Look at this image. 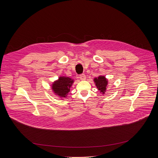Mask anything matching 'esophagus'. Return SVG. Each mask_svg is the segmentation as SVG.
<instances>
[{"instance_id":"1","label":"esophagus","mask_w":158,"mask_h":158,"mask_svg":"<svg viewBox=\"0 0 158 158\" xmlns=\"http://www.w3.org/2000/svg\"><path fill=\"white\" fill-rule=\"evenodd\" d=\"M79 78H80V79L81 80H82V81H84V80H85L86 79V75H85V74H81V75H80L79 76Z\"/></svg>"}]
</instances>
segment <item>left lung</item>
Masks as SVG:
<instances>
[{
	"label": "left lung",
	"mask_w": 158,
	"mask_h": 158,
	"mask_svg": "<svg viewBox=\"0 0 158 158\" xmlns=\"http://www.w3.org/2000/svg\"><path fill=\"white\" fill-rule=\"evenodd\" d=\"M94 81L98 90H100V93L102 94H105L108 85V79L105 76L100 75L97 78H95L94 79Z\"/></svg>",
	"instance_id": "left-lung-1"
}]
</instances>
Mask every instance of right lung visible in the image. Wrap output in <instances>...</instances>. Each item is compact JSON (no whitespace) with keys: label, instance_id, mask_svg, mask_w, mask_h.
<instances>
[{"label":"right lung","instance_id":"1","mask_svg":"<svg viewBox=\"0 0 158 158\" xmlns=\"http://www.w3.org/2000/svg\"><path fill=\"white\" fill-rule=\"evenodd\" d=\"M73 82L74 80L71 78L64 76L60 77L57 80L52 83V89L60 98H66Z\"/></svg>","mask_w":158,"mask_h":158}]
</instances>
